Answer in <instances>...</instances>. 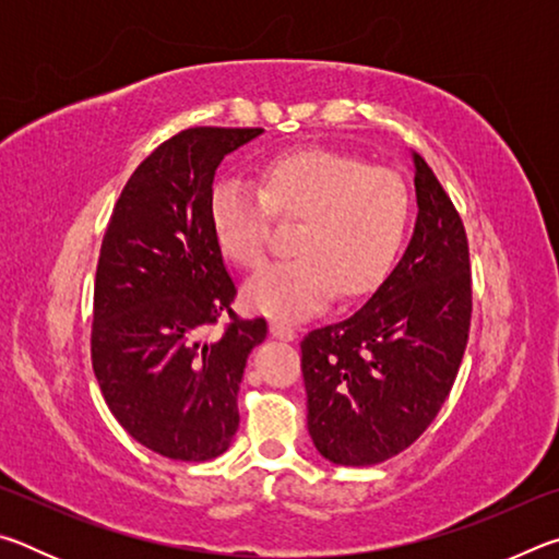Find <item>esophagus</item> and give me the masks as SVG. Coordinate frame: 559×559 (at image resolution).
I'll return each instance as SVG.
<instances>
[{"label":"esophagus","mask_w":559,"mask_h":559,"mask_svg":"<svg viewBox=\"0 0 559 559\" xmlns=\"http://www.w3.org/2000/svg\"><path fill=\"white\" fill-rule=\"evenodd\" d=\"M271 335L278 337V340H286V343H290V340H296V330H293L288 323H283V320H271Z\"/></svg>","instance_id":"obj_1"}]
</instances>
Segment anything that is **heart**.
<instances>
[{
  "instance_id": "obj_1",
  "label": "heart",
  "mask_w": 559,
  "mask_h": 559,
  "mask_svg": "<svg viewBox=\"0 0 559 559\" xmlns=\"http://www.w3.org/2000/svg\"><path fill=\"white\" fill-rule=\"evenodd\" d=\"M298 222V257L271 263L246 283V302L259 313L300 320L340 293H370L392 271L409 226V192L402 177L362 159L298 150L261 169L259 189L239 179L214 187L210 219L226 259L257 269L266 257L271 216Z\"/></svg>"
}]
</instances>
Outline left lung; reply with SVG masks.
Masks as SVG:
<instances>
[{
    "mask_svg": "<svg viewBox=\"0 0 559 559\" xmlns=\"http://www.w3.org/2000/svg\"><path fill=\"white\" fill-rule=\"evenodd\" d=\"M412 159L419 212L402 261L357 313L300 343L310 439L337 466H374L412 447L468 343L466 229L424 157Z\"/></svg>",
    "mask_w": 559,
    "mask_h": 559,
    "instance_id": "left-lung-1",
    "label": "left lung"
}]
</instances>
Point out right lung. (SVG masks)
<instances>
[{"instance_id": "obj_1", "label": "right lung", "mask_w": 559, "mask_h": 559, "mask_svg": "<svg viewBox=\"0 0 559 559\" xmlns=\"http://www.w3.org/2000/svg\"><path fill=\"white\" fill-rule=\"evenodd\" d=\"M261 128H189L153 150L122 187L103 236L91 359L108 409L132 439L175 461H210L239 429L236 394L263 318L231 310L236 286L210 202L222 159ZM233 323L216 338V317Z\"/></svg>"}]
</instances>
